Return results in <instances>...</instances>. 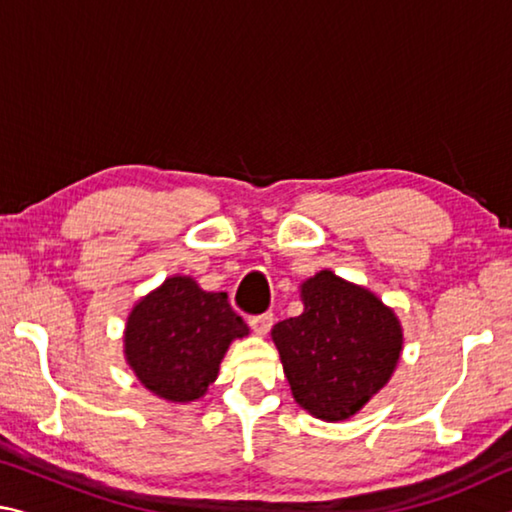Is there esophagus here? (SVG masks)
I'll use <instances>...</instances> for the list:
<instances>
[{
    "label": "esophagus",
    "mask_w": 512,
    "mask_h": 512,
    "mask_svg": "<svg viewBox=\"0 0 512 512\" xmlns=\"http://www.w3.org/2000/svg\"><path fill=\"white\" fill-rule=\"evenodd\" d=\"M248 323H250V327L255 329L257 334H266L268 329H271V325H273V314H271V311H264V314L250 316Z\"/></svg>",
    "instance_id": "34e87169"
}]
</instances>
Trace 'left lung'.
Here are the masks:
<instances>
[{
    "label": "left lung",
    "mask_w": 512,
    "mask_h": 512,
    "mask_svg": "<svg viewBox=\"0 0 512 512\" xmlns=\"http://www.w3.org/2000/svg\"><path fill=\"white\" fill-rule=\"evenodd\" d=\"M305 311L280 320L273 341L296 402L323 420L357 413L402 352V329L370 291L320 271L302 284Z\"/></svg>",
    "instance_id": "8db88e82"
}]
</instances>
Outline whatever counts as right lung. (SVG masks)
Segmentation results:
<instances>
[{"label":"right lung","mask_w":512,"mask_h":512,"mask_svg":"<svg viewBox=\"0 0 512 512\" xmlns=\"http://www.w3.org/2000/svg\"><path fill=\"white\" fill-rule=\"evenodd\" d=\"M246 334L228 293H207L192 277H169L128 318L126 359L155 395L192 402L219 375L230 341Z\"/></svg>","instance_id":"obj_1"}]
</instances>
